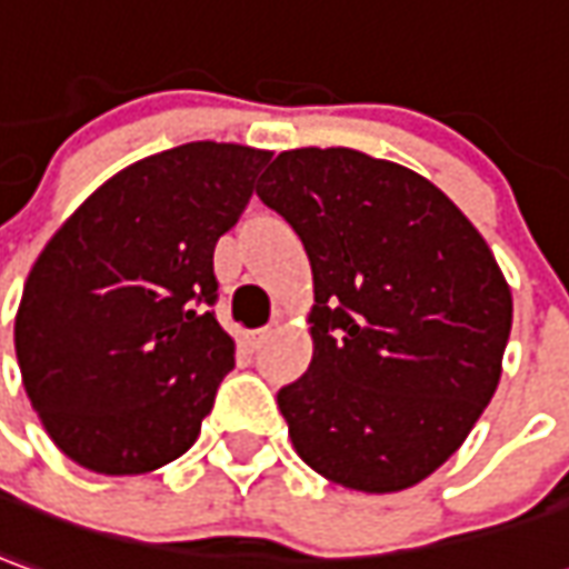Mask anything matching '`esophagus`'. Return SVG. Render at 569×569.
Returning a JSON list of instances; mask_svg holds the SVG:
<instances>
[{"label":"esophagus","instance_id":"obj_1","mask_svg":"<svg viewBox=\"0 0 569 569\" xmlns=\"http://www.w3.org/2000/svg\"><path fill=\"white\" fill-rule=\"evenodd\" d=\"M266 337H269V331H266V328H262V331H247V335H244L247 352H257V350H260L262 343H266Z\"/></svg>","mask_w":569,"mask_h":569}]
</instances>
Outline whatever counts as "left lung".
<instances>
[{
  "label": "left lung",
  "mask_w": 569,
  "mask_h": 569,
  "mask_svg": "<svg viewBox=\"0 0 569 569\" xmlns=\"http://www.w3.org/2000/svg\"><path fill=\"white\" fill-rule=\"evenodd\" d=\"M260 182L312 266V362L278 390L297 456L359 492L421 483L499 387L515 312L499 262L440 188L390 160L297 148Z\"/></svg>",
  "instance_id": "left-lung-1"
}]
</instances>
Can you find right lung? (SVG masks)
<instances>
[{
	"instance_id": "right-lung-1",
	"label": "right lung",
	"mask_w": 569,
	"mask_h": 569,
	"mask_svg": "<svg viewBox=\"0 0 569 569\" xmlns=\"http://www.w3.org/2000/svg\"><path fill=\"white\" fill-rule=\"evenodd\" d=\"M269 151L188 142L96 188L33 262L14 316L23 390L54 446L108 477L188 452L234 368L213 247Z\"/></svg>"
}]
</instances>
